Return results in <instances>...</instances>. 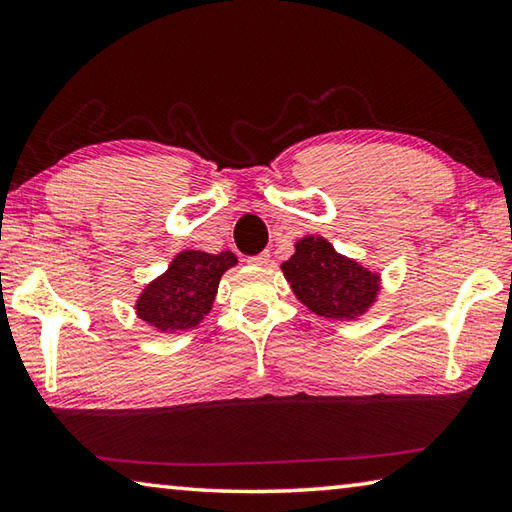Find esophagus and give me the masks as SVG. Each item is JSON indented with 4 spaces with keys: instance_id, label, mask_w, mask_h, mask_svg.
Returning <instances> with one entry per match:
<instances>
[{
    "instance_id": "obj_1",
    "label": "esophagus",
    "mask_w": 512,
    "mask_h": 512,
    "mask_svg": "<svg viewBox=\"0 0 512 512\" xmlns=\"http://www.w3.org/2000/svg\"><path fill=\"white\" fill-rule=\"evenodd\" d=\"M248 262L255 264V266H266L268 262H271V255H268V253H259V255H255V257H250Z\"/></svg>"
}]
</instances>
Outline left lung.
Segmentation results:
<instances>
[{
	"mask_svg": "<svg viewBox=\"0 0 512 512\" xmlns=\"http://www.w3.org/2000/svg\"><path fill=\"white\" fill-rule=\"evenodd\" d=\"M293 296L309 311L329 320H357L375 305L381 275L345 257L325 237L296 241V253L282 264Z\"/></svg>",
	"mask_w": 512,
	"mask_h": 512,
	"instance_id": "obj_1",
	"label": "left lung"
}]
</instances>
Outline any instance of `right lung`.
Here are the masks:
<instances>
[{
	"label": "right lung",
	"instance_id": "1",
	"mask_svg": "<svg viewBox=\"0 0 512 512\" xmlns=\"http://www.w3.org/2000/svg\"><path fill=\"white\" fill-rule=\"evenodd\" d=\"M237 255L221 250H183L171 259L167 271L146 284L135 300V314L164 334L194 329L210 314L221 275L237 266Z\"/></svg>",
	"mask_w": 512,
	"mask_h": 512
}]
</instances>
